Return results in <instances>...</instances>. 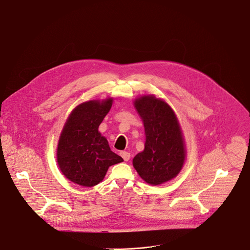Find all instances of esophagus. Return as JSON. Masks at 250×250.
Masks as SVG:
<instances>
[{
	"instance_id": "34e87169",
	"label": "esophagus",
	"mask_w": 250,
	"mask_h": 250,
	"mask_svg": "<svg viewBox=\"0 0 250 250\" xmlns=\"http://www.w3.org/2000/svg\"><path fill=\"white\" fill-rule=\"evenodd\" d=\"M120 154H121L122 158H123L125 161H128V160L130 159V153L127 152V151H122Z\"/></svg>"
}]
</instances>
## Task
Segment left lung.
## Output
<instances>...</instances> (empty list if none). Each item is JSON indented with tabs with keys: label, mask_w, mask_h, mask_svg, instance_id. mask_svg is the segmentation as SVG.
I'll return each mask as SVG.
<instances>
[{
	"label": "left lung",
	"mask_w": 250,
	"mask_h": 250,
	"mask_svg": "<svg viewBox=\"0 0 250 250\" xmlns=\"http://www.w3.org/2000/svg\"><path fill=\"white\" fill-rule=\"evenodd\" d=\"M141 117L146 142L132 164L139 176L148 185L160 186L175 178L187 159L185 139L179 120L170 105L153 94L134 100Z\"/></svg>",
	"instance_id": "1"
}]
</instances>
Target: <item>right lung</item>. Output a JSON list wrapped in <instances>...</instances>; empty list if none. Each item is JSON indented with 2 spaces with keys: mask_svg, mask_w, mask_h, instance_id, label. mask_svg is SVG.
Wrapping results in <instances>:
<instances>
[{
  "mask_svg": "<svg viewBox=\"0 0 250 250\" xmlns=\"http://www.w3.org/2000/svg\"><path fill=\"white\" fill-rule=\"evenodd\" d=\"M113 98L90 100L78 104L66 119L60 134L57 164L61 172L81 187L101 183L109 167L123 162L111 151L99 125L109 112Z\"/></svg>",
  "mask_w": 250,
  "mask_h": 250,
  "instance_id": "add662e5",
  "label": "right lung"
}]
</instances>
